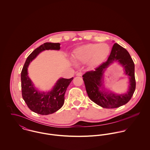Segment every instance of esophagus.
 Here are the masks:
<instances>
[{"mask_svg": "<svg viewBox=\"0 0 150 150\" xmlns=\"http://www.w3.org/2000/svg\"><path fill=\"white\" fill-rule=\"evenodd\" d=\"M83 75V73L82 72H78L77 74H76V76H82Z\"/></svg>", "mask_w": 150, "mask_h": 150, "instance_id": "esophagus-1", "label": "esophagus"}]
</instances>
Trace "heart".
<instances>
[{
    "instance_id": "1",
    "label": "heart",
    "mask_w": 150,
    "mask_h": 150,
    "mask_svg": "<svg viewBox=\"0 0 150 150\" xmlns=\"http://www.w3.org/2000/svg\"><path fill=\"white\" fill-rule=\"evenodd\" d=\"M110 52V46L106 43L88 44L76 48L74 51V58L81 62L88 61L91 67L102 63Z\"/></svg>"
}]
</instances>
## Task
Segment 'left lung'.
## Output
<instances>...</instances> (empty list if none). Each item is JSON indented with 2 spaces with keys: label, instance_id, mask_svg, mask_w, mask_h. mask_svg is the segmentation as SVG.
<instances>
[{
  "label": "left lung",
  "instance_id": "1",
  "mask_svg": "<svg viewBox=\"0 0 150 150\" xmlns=\"http://www.w3.org/2000/svg\"><path fill=\"white\" fill-rule=\"evenodd\" d=\"M115 62L123 66L126 74L129 76L130 84L129 91L125 94L108 93L100 89L104 70L110 64ZM83 77L88 97L94 103L103 108H114L125 105L130 100L136 88L134 62L127 50L117 43L113 45L105 62L96 67L95 70L86 72Z\"/></svg>",
  "mask_w": 150,
  "mask_h": 150
}]
</instances>
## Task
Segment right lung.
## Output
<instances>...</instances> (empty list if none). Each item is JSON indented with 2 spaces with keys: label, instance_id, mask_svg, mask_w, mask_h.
I'll use <instances>...</instances> for the list:
<instances>
[{
  "label": "right lung",
  "instance_id": "obj_1",
  "mask_svg": "<svg viewBox=\"0 0 150 150\" xmlns=\"http://www.w3.org/2000/svg\"><path fill=\"white\" fill-rule=\"evenodd\" d=\"M60 43H45L35 49L27 58L21 71L22 96L29 108L41 114H52L64 105V93L73 77L66 79L61 78L58 80L54 88L48 92H42L36 89L28 75V67L40 52L44 50H59Z\"/></svg>",
  "mask_w": 150,
  "mask_h": 150
}]
</instances>
